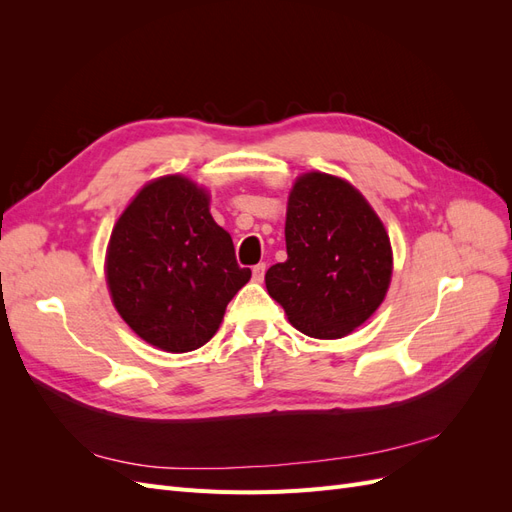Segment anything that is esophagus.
<instances>
[{
  "instance_id": "34e87169",
  "label": "esophagus",
  "mask_w": 512,
  "mask_h": 512,
  "mask_svg": "<svg viewBox=\"0 0 512 512\" xmlns=\"http://www.w3.org/2000/svg\"><path fill=\"white\" fill-rule=\"evenodd\" d=\"M265 271H267V265H265V262H258V265L252 269L254 282H262V280H265Z\"/></svg>"
}]
</instances>
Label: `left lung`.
<instances>
[{"instance_id": "8db88e82", "label": "left lung", "mask_w": 512, "mask_h": 512, "mask_svg": "<svg viewBox=\"0 0 512 512\" xmlns=\"http://www.w3.org/2000/svg\"><path fill=\"white\" fill-rule=\"evenodd\" d=\"M288 260L265 284L294 329L335 339L376 312L391 282V241L350 183L324 173L297 179L286 213Z\"/></svg>"}]
</instances>
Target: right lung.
<instances>
[{
    "instance_id": "add662e5",
    "label": "right lung",
    "mask_w": 512,
    "mask_h": 512,
    "mask_svg": "<svg viewBox=\"0 0 512 512\" xmlns=\"http://www.w3.org/2000/svg\"><path fill=\"white\" fill-rule=\"evenodd\" d=\"M250 277L211 218L209 196L179 175L145 185L108 243L106 280L117 312L166 352L205 346Z\"/></svg>"
}]
</instances>
